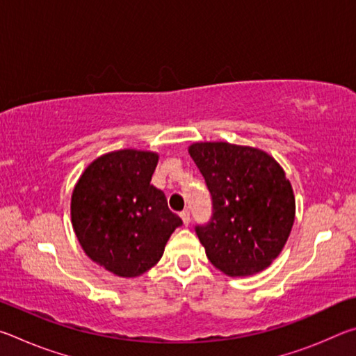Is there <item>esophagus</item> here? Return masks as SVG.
<instances>
[{
	"label": "esophagus",
	"mask_w": 356,
	"mask_h": 356,
	"mask_svg": "<svg viewBox=\"0 0 356 356\" xmlns=\"http://www.w3.org/2000/svg\"><path fill=\"white\" fill-rule=\"evenodd\" d=\"M180 218H182L185 226H188L190 225V212H188V210H184V212H180Z\"/></svg>",
	"instance_id": "obj_1"
}]
</instances>
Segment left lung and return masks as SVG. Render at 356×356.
I'll list each match as a JSON object with an SVG mask.
<instances>
[{
	"label": "left lung",
	"mask_w": 356,
	"mask_h": 356,
	"mask_svg": "<svg viewBox=\"0 0 356 356\" xmlns=\"http://www.w3.org/2000/svg\"><path fill=\"white\" fill-rule=\"evenodd\" d=\"M188 152L212 196V218L196 226L209 261L227 276L262 272L284 248L295 220L284 170L250 146L195 143Z\"/></svg>",
	"instance_id": "8db88e82"
}]
</instances>
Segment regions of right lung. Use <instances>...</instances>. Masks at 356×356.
<instances>
[{
  "mask_svg": "<svg viewBox=\"0 0 356 356\" xmlns=\"http://www.w3.org/2000/svg\"><path fill=\"white\" fill-rule=\"evenodd\" d=\"M159 154L122 149L89 165L72 193V226L83 251L122 278H135L160 261L182 220L165 193L150 185Z\"/></svg>",
  "mask_w": 356,
  "mask_h": 356,
  "instance_id": "right-lung-1",
  "label": "right lung"
}]
</instances>
